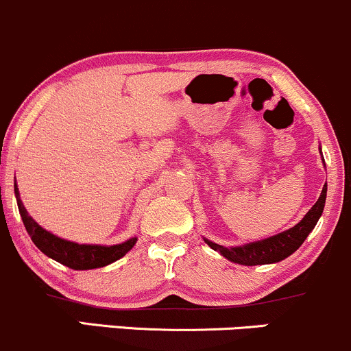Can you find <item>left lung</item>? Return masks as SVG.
Returning <instances> with one entry per match:
<instances>
[{"instance_id": "1", "label": "left lung", "mask_w": 351, "mask_h": 351, "mask_svg": "<svg viewBox=\"0 0 351 351\" xmlns=\"http://www.w3.org/2000/svg\"><path fill=\"white\" fill-rule=\"evenodd\" d=\"M325 198H327V183H325L324 189H322L320 198H318L317 203L308 209V213L304 216V219H302L299 224L287 229V231L280 232V234L267 237V239L264 241H257V243L237 245V247L229 249L224 247V245L211 243V241L208 239L204 241H206L209 247L221 252V256H224L226 259L231 261V263L243 265H263L279 263V261L291 256L292 252H295L302 245V243L307 239L310 231L315 228L318 217L324 213Z\"/></svg>"}]
</instances>
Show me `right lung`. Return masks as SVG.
<instances>
[{"label":"right lung","mask_w":351,"mask_h":351,"mask_svg":"<svg viewBox=\"0 0 351 351\" xmlns=\"http://www.w3.org/2000/svg\"><path fill=\"white\" fill-rule=\"evenodd\" d=\"M14 195L16 201H18L19 215L23 217L24 228H26L27 234L31 236L33 243L38 245V249H41L47 257L67 265V267L74 269V271H87V269H97L115 263L117 259H120V257H123L125 254L130 251L136 243V237H132L127 243L117 245L77 244L66 239H60V237L51 234L46 229H43L33 217L27 215L21 199H19V193L16 184Z\"/></svg>","instance_id":"right-lung-1"}]
</instances>
